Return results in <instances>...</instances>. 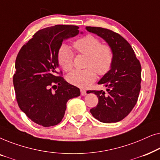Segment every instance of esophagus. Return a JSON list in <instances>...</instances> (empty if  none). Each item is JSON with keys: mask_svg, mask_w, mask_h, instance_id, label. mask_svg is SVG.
I'll return each mask as SVG.
<instances>
[{"mask_svg": "<svg viewBox=\"0 0 160 160\" xmlns=\"http://www.w3.org/2000/svg\"><path fill=\"white\" fill-rule=\"evenodd\" d=\"M87 95V92L84 90V89H81V95L84 96Z\"/></svg>", "mask_w": 160, "mask_h": 160, "instance_id": "34e87169", "label": "esophagus"}]
</instances>
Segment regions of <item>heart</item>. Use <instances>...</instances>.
Wrapping results in <instances>:
<instances>
[{
  "label": "heart",
  "instance_id": "1",
  "mask_svg": "<svg viewBox=\"0 0 160 160\" xmlns=\"http://www.w3.org/2000/svg\"><path fill=\"white\" fill-rule=\"evenodd\" d=\"M78 53L87 56L84 70H75L67 76V81L74 86L86 88L95 82L98 75L104 76L110 71L113 65V52L107 44H101L96 37L87 35L73 43ZM59 64L65 71L73 66V53L68 46L63 44L58 52Z\"/></svg>",
  "mask_w": 160,
  "mask_h": 160
}]
</instances>
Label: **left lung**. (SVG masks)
I'll return each mask as SVG.
<instances>
[{"mask_svg": "<svg viewBox=\"0 0 160 160\" xmlns=\"http://www.w3.org/2000/svg\"><path fill=\"white\" fill-rule=\"evenodd\" d=\"M108 43L113 52L112 67L98 84L106 87L102 90H89L98 98V104L90 109L92 115L103 123L121 121L132 110L141 90V65L130 43L119 34L98 27H86Z\"/></svg>", "mask_w": 160, "mask_h": 160, "instance_id": "1", "label": "left lung"}]
</instances>
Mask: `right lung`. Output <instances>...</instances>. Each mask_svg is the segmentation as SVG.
Here are the masks:
<instances>
[{
  "instance_id": "add662e5",
  "label": "right lung",
  "mask_w": 160,
  "mask_h": 160,
  "mask_svg": "<svg viewBox=\"0 0 160 160\" xmlns=\"http://www.w3.org/2000/svg\"><path fill=\"white\" fill-rule=\"evenodd\" d=\"M78 26L65 25L43 28L36 32L17 54L13 76L17 103L26 116L39 125L60 123L68 100L80 95L78 87L57 76L58 50L63 40L78 34ZM54 86L56 87L54 92Z\"/></svg>"
}]
</instances>
